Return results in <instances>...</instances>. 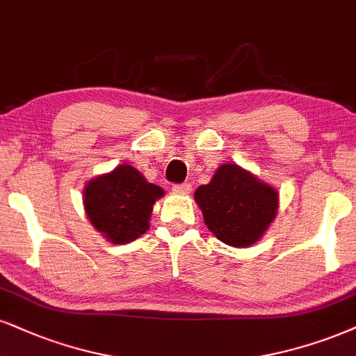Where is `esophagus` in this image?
<instances>
[{
	"mask_svg": "<svg viewBox=\"0 0 356 356\" xmlns=\"http://www.w3.org/2000/svg\"><path fill=\"white\" fill-rule=\"evenodd\" d=\"M175 193H179V195H188L191 191V185L190 183H181V185H175L173 186Z\"/></svg>",
	"mask_w": 356,
	"mask_h": 356,
	"instance_id": "obj_1",
	"label": "esophagus"
}]
</instances>
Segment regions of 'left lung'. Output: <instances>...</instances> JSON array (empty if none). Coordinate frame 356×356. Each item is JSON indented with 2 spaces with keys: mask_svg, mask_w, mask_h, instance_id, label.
<instances>
[{
  "mask_svg": "<svg viewBox=\"0 0 356 356\" xmlns=\"http://www.w3.org/2000/svg\"><path fill=\"white\" fill-rule=\"evenodd\" d=\"M208 229L232 248H248L274 221L279 193L236 163L221 165L208 185L195 191Z\"/></svg>",
  "mask_w": 356,
  "mask_h": 356,
  "instance_id": "1",
  "label": "left lung"
}]
</instances>
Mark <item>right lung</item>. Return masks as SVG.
<instances>
[{
	"mask_svg": "<svg viewBox=\"0 0 356 356\" xmlns=\"http://www.w3.org/2000/svg\"><path fill=\"white\" fill-rule=\"evenodd\" d=\"M163 195L134 166L120 165L87 183L84 208L95 229L111 243L127 244L147 232L153 204Z\"/></svg>",
	"mask_w": 356,
	"mask_h": 356,
	"instance_id": "add662e5",
	"label": "right lung"
}]
</instances>
